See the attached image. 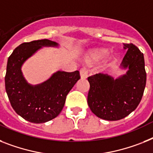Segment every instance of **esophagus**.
<instances>
[{"instance_id":"34e87169","label":"esophagus","mask_w":153,"mask_h":153,"mask_svg":"<svg viewBox=\"0 0 153 153\" xmlns=\"http://www.w3.org/2000/svg\"><path fill=\"white\" fill-rule=\"evenodd\" d=\"M79 74H80V77L81 79H86L88 77V70L86 68H81L79 70Z\"/></svg>"}]
</instances>
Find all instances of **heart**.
I'll return each instance as SVG.
<instances>
[{
  "mask_svg": "<svg viewBox=\"0 0 153 153\" xmlns=\"http://www.w3.org/2000/svg\"><path fill=\"white\" fill-rule=\"evenodd\" d=\"M108 53V50L106 48H98L92 50L89 52L88 56V61L89 62H98L100 61ZM117 59V57L115 55H111L109 60L111 62H114Z\"/></svg>",
  "mask_w": 153,
  "mask_h": 153,
  "instance_id": "heart-1",
  "label": "heart"
}]
</instances>
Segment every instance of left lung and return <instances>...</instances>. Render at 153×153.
I'll return each instance as SVG.
<instances>
[{"label":"left lung","mask_w":153,"mask_h":153,"mask_svg":"<svg viewBox=\"0 0 153 153\" xmlns=\"http://www.w3.org/2000/svg\"><path fill=\"white\" fill-rule=\"evenodd\" d=\"M127 51L121 67L126 74L114 79L107 74L89 76L88 104L94 115L105 120H119L139 105L146 84L144 55L133 44H124Z\"/></svg>","instance_id":"obj_1"}]
</instances>
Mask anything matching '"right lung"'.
<instances>
[{"mask_svg":"<svg viewBox=\"0 0 153 153\" xmlns=\"http://www.w3.org/2000/svg\"><path fill=\"white\" fill-rule=\"evenodd\" d=\"M44 46L57 47L48 39L22 43L7 59L4 77L5 90L13 109L26 120L33 123H45L61 113L66 95L80 78L78 70L72 73L58 71L48 80L30 85L22 76L21 67L26 59Z\"/></svg>","mask_w":153,"mask_h":153,"instance_id":"1","label":"right lung"}]
</instances>
